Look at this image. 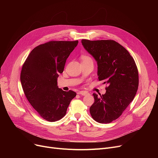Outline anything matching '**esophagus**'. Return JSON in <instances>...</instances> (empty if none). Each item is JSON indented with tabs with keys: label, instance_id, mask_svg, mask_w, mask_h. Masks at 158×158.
Returning <instances> with one entry per match:
<instances>
[{
	"label": "esophagus",
	"instance_id": "34e87169",
	"mask_svg": "<svg viewBox=\"0 0 158 158\" xmlns=\"http://www.w3.org/2000/svg\"><path fill=\"white\" fill-rule=\"evenodd\" d=\"M78 94H79V95H83V96H85V95H88V94L87 92H85V91H81V92H78Z\"/></svg>",
	"mask_w": 158,
	"mask_h": 158
}]
</instances>
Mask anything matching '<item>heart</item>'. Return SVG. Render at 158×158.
<instances>
[{
  "label": "heart",
  "instance_id": "obj_1",
  "mask_svg": "<svg viewBox=\"0 0 158 158\" xmlns=\"http://www.w3.org/2000/svg\"><path fill=\"white\" fill-rule=\"evenodd\" d=\"M81 59L82 60H88V59H91V58L87 56H82L81 57Z\"/></svg>",
  "mask_w": 158,
  "mask_h": 158
}]
</instances>
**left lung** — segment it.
<instances>
[{"mask_svg": "<svg viewBox=\"0 0 158 158\" xmlns=\"http://www.w3.org/2000/svg\"><path fill=\"white\" fill-rule=\"evenodd\" d=\"M86 51L97 62L99 81L108 86L98 96L89 108L97 122L107 123L117 119L133 100L138 88V71L135 61L127 50L114 40H82Z\"/></svg>", "mask_w": 158, "mask_h": 158, "instance_id": "left-lung-1", "label": "left lung"}]
</instances>
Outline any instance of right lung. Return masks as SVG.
<instances>
[{"mask_svg":"<svg viewBox=\"0 0 158 158\" xmlns=\"http://www.w3.org/2000/svg\"><path fill=\"white\" fill-rule=\"evenodd\" d=\"M78 44L77 41H51L31 52L22 66L20 81L31 105L48 122L61 119L70 101L76 96L72 90L64 92L57 79L65 63Z\"/></svg>","mask_w":158,"mask_h":158,"instance_id":"add662e5","label":"right lung"}]
</instances>
